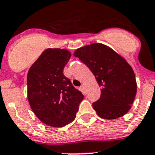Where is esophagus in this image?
<instances>
[{
  "label": "esophagus",
  "mask_w": 155,
  "mask_h": 155,
  "mask_svg": "<svg viewBox=\"0 0 155 155\" xmlns=\"http://www.w3.org/2000/svg\"><path fill=\"white\" fill-rule=\"evenodd\" d=\"M81 89H82V91H85V85H81Z\"/></svg>",
  "instance_id": "esophagus-1"
}]
</instances>
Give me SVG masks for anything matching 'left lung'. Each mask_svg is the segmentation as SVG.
<instances>
[{
	"instance_id": "left-lung-1",
	"label": "left lung",
	"mask_w": 155,
	"mask_h": 155,
	"mask_svg": "<svg viewBox=\"0 0 155 155\" xmlns=\"http://www.w3.org/2000/svg\"><path fill=\"white\" fill-rule=\"evenodd\" d=\"M74 56L87 65L101 87V97L92 104L97 114L105 119L126 114L137 94L135 74L126 61L101 43L78 48Z\"/></svg>"
}]
</instances>
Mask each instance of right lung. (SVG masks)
Returning a JSON list of instances; mask_svg holds the SVG:
<instances>
[{
  "mask_svg": "<svg viewBox=\"0 0 155 155\" xmlns=\"http://www.w3.org/2000/svg\"><path fill=\"white\" fill-rule=\"evenodd\" d=\"M70 57L66 49L47 48L28 73L30 106L42 122L54 127L71 123L84 98L82 92L64 75Z\"/></svg>",
  "mask_w": 155,
  "mask_h": 155,
  "instance_id": "right-lung-1",
  "label": "right lung"
}]
</instances>
